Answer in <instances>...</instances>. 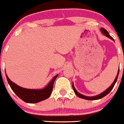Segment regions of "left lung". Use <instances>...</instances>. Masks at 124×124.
Segmentation results:
<instances>
[{
    "label": "left lung",
    "mask_w": 124,
    "mask_h": 124,
    "mask_svg": "<svg viewBox=\"0 0 124 124\" xmlns=\"http://www.w3.org/2000/svg\"><path fill=\"white\" fill-rule=\"evenodd\" d=\"M101 31L102 32V33L104 35H105L106 37H108L109 38H110V39H111L112 40H113V41H114V38H112V37H111V36L109 34V33H108V31L106 30H105L104 28H101ZM119 70H118V72H117V76H116V78H115L114 81L113 83L110 85V86H109L108 88L106 89V91H104V92H102V93H101V94H99L98 95H96V96H84V95H83L81 94H80L79 93H78V92L77 91V90L76 89L75 87H74V84H73V91H74V93H75L76 94V96H78L79 97H80V98H82V99H87V100H97V99H101V98H102V97H104V96H106V95H107L108 94H109V93H110V91H111V90L113 89L114 86L115 84H116V83L117 82V78H118V76H119Z\"/></svg>",
    "instance_id": "8db88e82"
}]
</instances>
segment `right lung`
<instances>
[{"label":"right lung","instance_id":"right-lung-1","mask_svg":"<svg viewBox=\"0 0 124 124\" xmlns=\"http://www.w3.org/2000/svg\"><path fill=\"white\" fill-rule=\"evenodd\" d=\"M58 74L53 78L52 79L46 86L42 89H27L22 87L14 83L8 78L6 74V78L11 89L19 98L24 102L30 104L37 103L48 99L51 95L53 87V84Z\"/></svg>","mask_w":124,"mask_h":124}]
</instances>
